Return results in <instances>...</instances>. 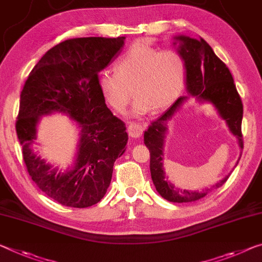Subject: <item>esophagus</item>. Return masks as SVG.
Here are the masks:
<instances>
[{
    "instance_id": "1",
    "label": "esophagus",
    "mask_w": 262,
    "mask_h": 262,
    "mask_svg": "<svg viewBox=\"0 0 262 262\" xmlns=\"http://www.w3.org/2000/svg\"><path fill=\"white\" fill-rule=\"evenodd\" d=\"M127 130H128V134H129L132 138L139 139L143 133V127L139 123H130L129 126H128Z\"/></svg>"
}]
</instances>
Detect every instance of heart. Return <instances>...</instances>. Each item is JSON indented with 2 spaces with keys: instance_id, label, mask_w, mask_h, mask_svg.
I'll use <instances>...</instances> for the list:
<instances>
[{
  "instance_id": "obj_1",
  "label": "heart",
  "mask_w": 262,
  "mask_h": 262,
  "mask_svg": "<svg viewBox=\"0 0 262 262\" xmlns=\"http://www.w3.org/2000/svg\"><path fill=\"white\" fill-rule=\"evenodd\" d=\"M185 73V61L180 53L134 45L115 64V73H99L97 84L107 103L120 113L130 100L132 89L135 97L133 114L143 115L171 106L183 91Z\"/></svg>"
}]
</instances>
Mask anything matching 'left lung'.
<instances>
[{
	"label": "left lung",
	"instance_id": "left-lung-1",
	"mask_svg": "<svg viewBox=\"0 0 262 262\" xmlns=\"http://www.w3.org/2000/svg\"><path fill=\"white\" fill-rule=\"evenodd\" d=\"M173 45H177V51L185 61L188 95L178 98L167 112L151 122L144 132V144L150 151V173L157 192L169 202L189 203L198 201L205 197L211 190L222 186L230 177L231 172L215 185L203 191L182 190L170 183L168 177H165L163 168V150L168 122L190 98H194L201 103L210 102L217 110L221 118L225 120L230 132L235 136L239 147L243 149L242 121L244 110L230 70L215 56L212 48L203 38L196 39L180 35L173 37ZM239 160L240 157L236 161L235 167Z\"/></svg>",
	"mask_w": 262,
	"mask_h": 262
}]
</instances>
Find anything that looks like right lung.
I'll list each match as a JSON object with an SVG mask.
<instances>
[{"label": "right lung", "instance_id": "add662e5", "mask_svg": "<svg viewBox=\"0 0 262 262\" xmlns=\"http://www.w3.org/2000/svg\"><path fill=\"white\" fill-rule=\"evenodd\" d=\"M126 37H84L50 49L29 74L16 121L29 175L50 198L70 207H89L105 196L114 162L126 151L128 134L106 106L99 72L120 55ZM68 115L81 130L71 168L61 172L33 150L41 116Z\"/></svg>", "mask_w": 262, "mask_h": 262}]
</instances>
